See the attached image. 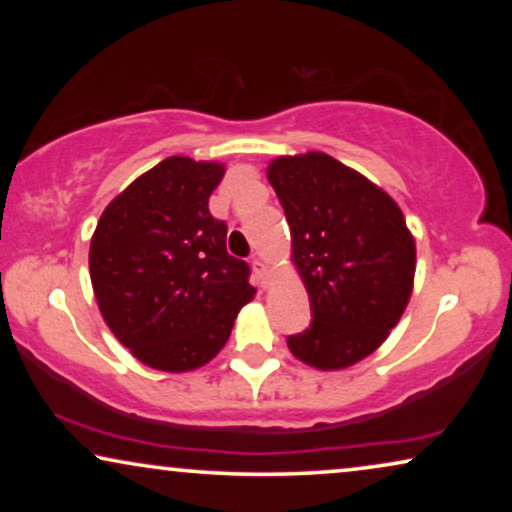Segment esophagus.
<instances>
[{"label":"esophagus","instance_id":"1","mask_svg":"<svg viewBox=\"0 0 512 512\" xmlns=\"http://www.w3.org/2000/svg\"><path fill=\"white\" fill-rule=\"evenodd\" d=\"M251 268H254V272H256V279H258V284L263 286H268V279H270V272H268V265H265V261L261 256H254V261H251Z\"/></svg>","mask_w":512,"mask_h":512}]
</instances>
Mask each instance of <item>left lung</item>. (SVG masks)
<instances>
[{"mask_svg":"<svg viewBox=\"0 0 512 512\" xmlns=\"http://www.w3.org/2000/svg\"><path fill=\"white\" fill-rule=\"evenodd\" d=\"M265 174L314 317L289 338L291 354L317 370L354 366L389 338L410 303L415 237L387 191L328 153L279 156Z\"/></svg>","mask_w":512,"mask_h":512,"instance_id":"obj_1","label":"left lung"}]
</instances>
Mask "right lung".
I'll list each match as a JSON object with an SVG mask.
<instances>
[{"label":"right lung","instance_id":"1","mask_svg":"<svg viewBox=\"0 0 512 512\" xmlns=\"http://www.w3.org/2000/svg\"><path fill=\"white\" fill-rule=\"evenodd\" d=\"M226 165L170 156L118 193L90 240V282L111 333L144 366L188 373L221 352L254 298L209 195Z\"/></svg>","mask_w":512,"mask_h":512}]
</instances>
